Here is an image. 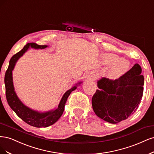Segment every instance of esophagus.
I'll use <instances>...</instances> for the list:
<instances>
[{"label": "esophagus", "instance_id": "34e87169", "mask_svg": "<svg viewBox=\"0 0 154 154\" xmlns=\"http://www.w3.org/2000/svg\"><path fill=\"white\" fill-rule=\"evenodd\" d=\"M94 74L93 73H91V75H90V80H93V79H94Z\"/></svg>", "mask_w": 154, "mask_h": 154}]
</instances>
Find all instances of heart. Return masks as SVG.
Returning a JSON list of instances; mask_svg holds the SVG:
<instances>
[{
	"label": "heart",
	"mask_w": 154,
	"mask_h": 154,
	"mask_svg": "<svg viewBox=\"0 0 154 154\" xmlns=\"http://www.w3.org/2000/svg\"><path fill=\"white\" fill-rule=\"evenodd\" d=\"M103 62L108 65H113L108 72V77L112 80H116L122 77L130 69V63L125 59L120 60L116 55L109 54L103 57Z\"/></svg>",
	"instance_id": "b5f03b06"
}]
</instances>
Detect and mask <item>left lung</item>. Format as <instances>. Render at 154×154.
Here are the masks:
<instances>
[{
  "mask_svg": "<svg viewBox=\"0 0 154 154\" xmlns=\"http://www.w3.org/2000/svg\"><path fill=\"white\" fill-rule=\"evenodd\" d=\"M140 64H134L125 75L116 80L102 77L92 98L93 109L100 118L118 123L136 111L141 100L144 77Z\"/></svg>",
  "mask_w": 154,
  "mask_h": 154,
  "instance_id": "obj_1",
  "label": "left lung"
}]
</instances>
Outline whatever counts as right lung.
Returning <instances> with one entry per match:
<instances>
[{
	"label": "right lung",
	"instance_id": "1",
	"mask_svg": "<svg viewBox=\"0 0 154 154\" xmlns=\"http://www.w3.org/2000/svg\"><path fill=\"white\" fill-rule=\"evenodd\" d=\"M47 45H39L35 43H29L26 46L14 55L9 61V64L7 71L6 72L4 77L5 86H6V95L9 106L14 111L17 115L23 121L29 125L35 127H47L55 123L63 115L64 106L66 102L67 98L70 93L75 90L77 86L82 82H79L73 86L71 89L68 90L64 94L61 100L59 102L58 107L55 109L41 112L38 111L33 110L28 107L22 102L18 97L14 91V88L13 81V70L15 66L16 63L29 48L34 49H44L47 48Z\"/></svg>",
	"mask_w": 154,
	"mask_h": 154
}]
</instances>
